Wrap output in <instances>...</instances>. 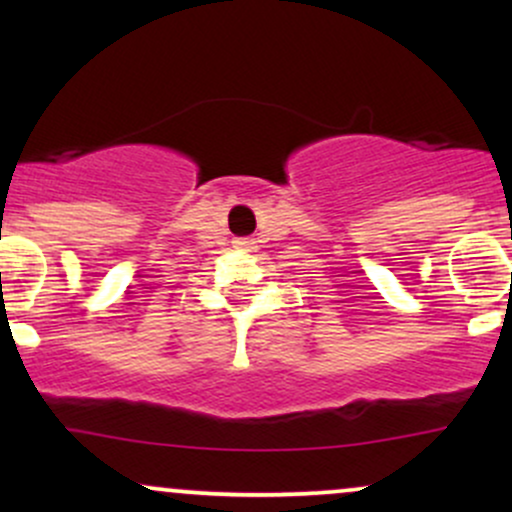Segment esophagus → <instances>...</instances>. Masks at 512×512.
Instances as JSON below:
<instances>
[{"label":"esophagus","instance_id":"obj_1","mask_svg":"<svg viewBox=\"0 0 512 512\" xmlns=\"http://www.w3.org/2000/svg\"><path fill=\"white\" fill-rule=\"evenodd\" d=\"M250 243H252V240L240 238V240H236V248H250Z\"/></svg>","mask_w":512,"mask_h":512}]
</instances>
